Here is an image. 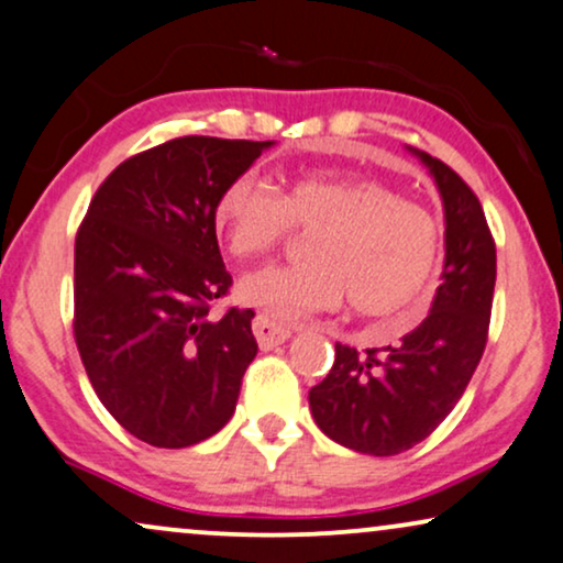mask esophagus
<instances>
[{"instance_id": "esophagus-1", "label": "esophagus", "mask_w": 563, "mask_h": 563, "mask_svg": "<svg viewBox=\"0 0 563 563\" xmlns=\"http://www.w3.org/2000/svg\"><path fill=\"white\" fill-rule=\"evenodd\" d=\"M252 327H254V334H257V343H260L262 351H273V347L283 345L290 338V327L288 324L275 322V319H269L265 314L254 317Z\"/></svg>"}]
</instances>
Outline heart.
<instances>
[{
  "mask_svg": "<svg viewBox=\"0 0 563 563\" xmlns=\"http://www.w3.org/2000/svg\"><path fill=\"white\" fill-rule=\"evenodd\" d=\"M212 220L236 260H260L296 229L311 231V260L241 280V301L273 319L334 309L345 296L361 317L400 314L426 288L441 249L439 220L423 202L340 170H303L280 191L241 174L218 195Z\"/></svg>",
  "mask_w": 563,
  "mask_h": 563,
  "instance_id": "heart-1",
  "label": "heart"
}]
</instances>
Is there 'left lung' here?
<instances>
[{"instance_id":"obj_1","label":"left lung","mask_w":563,"mask_h":563,"mask_svg":"<svg viewBox=\"0 0 563 563\" xmlns=\"http://www.w3.org/2000/svg\"><path fill=\"white\" fill-rule=\"evenodd\" d=\"M446 212V260L431 314L400 345H334V364L309 405L338 444L374 457L400 454L450 416L488 343L496 241L481 199L444 161L421 153Z\"/></svg>"}]
</instances>
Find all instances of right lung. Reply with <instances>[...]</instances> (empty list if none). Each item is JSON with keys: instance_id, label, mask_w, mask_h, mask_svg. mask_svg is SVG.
Segmentation results:
<instances>
[{"instance_id": "add662e5", "label": "right lung", "mask_w": 563, "mask_h": 563, "mask_svg": "<svg viewBox=\"0 0 563 563\" xmlns=\"http://www.w3.org/2000/svg\"><path fill=\"white\" fill-rule=\"evenodd\" d=\"M273 142L189 134L106 176L75 239V343L103 408L132 437L181 450L223 429L257 355L231 306L218 195Z\"/></svg>"}]
</instances>
